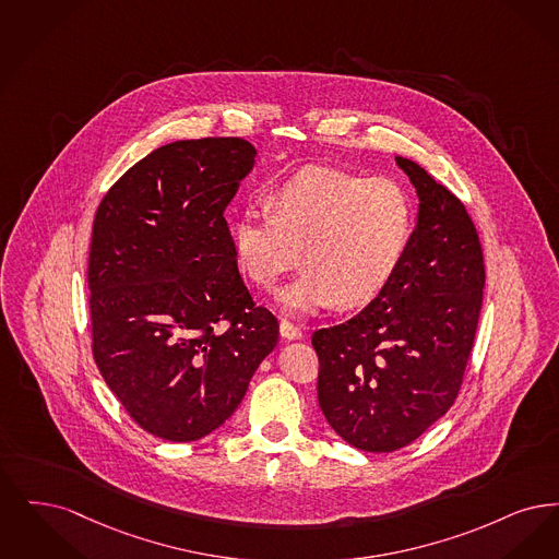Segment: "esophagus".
<instances>
[{
	"mask_svg": "<svg viewBox=\"0 0 559 559\" xmlns=\"http://www.w3.org/2000/svg\"><path fill=\"white\" fill-rule=\"evenodd\" d=\"M280 334H282V338H286V341H300V338H302V330H300L296 323L288 321V319H282V321H280Z\"/></svg>",
	"mask_w": 559,
	"mask_h": 559,
	"instance_id": "obj_1",
	"label": "esophagus"
}]
</instances>
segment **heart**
I'll return each instance as SVG.
<instances>
[{
  "mask_svg": "<svg viewBox=\"0 0 559 559\" xmlns=\"http://www.w3.org/2000/svg\"><path fill=\"white\" fill-rule=\"evenodd\" d=\"M415 217L413 195L396 179L311 167L275 186L269 209H246L231 243L238 269L261 288L275 286L302 252L305 269L275 296L282 311L355 309L399 275Z\"/></svg>",
  "mask_w": 559,
  "mask_h": 559,
  "instance_id": "1",
  "label": "heart"
}]
</instances>
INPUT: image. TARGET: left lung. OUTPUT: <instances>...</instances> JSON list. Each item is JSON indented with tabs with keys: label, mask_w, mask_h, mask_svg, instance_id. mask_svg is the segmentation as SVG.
Instances as JSON below:
<instances>
[{
	"label": "left lung",
	"mask_w": 559,
	"mask_h": 559,
	"mask_svg": "<svg viewBox=\"0 0 559 559\" xmlns=\"http://www.w3.org/2000/svg\"><path fill=\"white\" fill-rule=\"evenodd\" d=\"M394 160L419 198L412 250L359 316L311 338L321 412L338 437L371 453L407 447L455 403L486 280L462 200L417 163Z\"/></svg>",
	"instance_id": "obj_1"
}]
</instances>
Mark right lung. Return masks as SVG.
Here are the masks:
<instances>
[{
  "label": "right lung",
  "mask_w": 559,
  "mask_h": 559,
  "mask_svg": "<svg viewBox=\"0 0 559 559\" xmlns=\"http://www.w3.org/2000/svg\"><path fill=\"white\" fill-rule=\"evenodd\" d=\"M257 150L242 138L150 152L97 206L90 246L92 350L150 435L190 442L231 417L280 323L257 307L223 217Z\"/></svg>",
  "instance_id": "obj_1"
}]
</instances>
